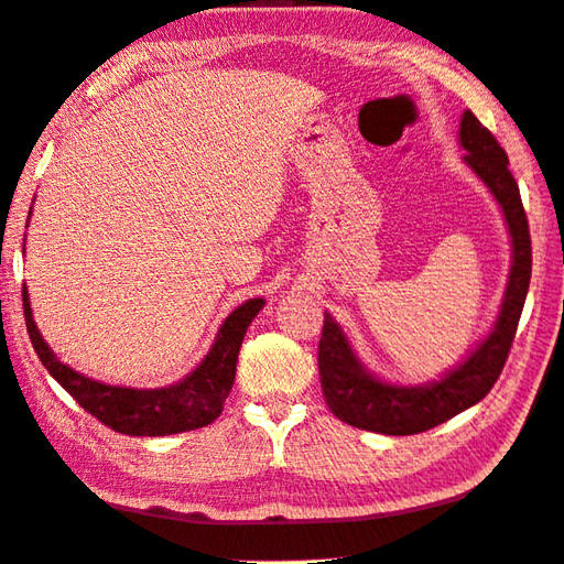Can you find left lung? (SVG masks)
<instances>
[{
	"label": "left lung",
	"instance_id": "obj_1",
	"mask_svg": "<svg viewBox=\"0 0 564 564\" xmlns=\"http://www.w3.org/2000/svg\"><path fill=\"white\" fill-rule=\"evenodd\" d=\"M460 145L466 150L464 160L498 199L513 239V269H510L498 323L486 343L442 382L429 387H392L365 372L340 325L325 313L321 345H317V372H321L327 409L345 424L389 436L422 434L480 402L503 372L532 273L528 217L518 182L508 170L506 150L470 110L460 118Z\"/></svg>",
	"mask_w": 564,
	"mask_h": 564
}]
</instances>
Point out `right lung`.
I'll use <instances>...</instances> for the list:
<instances>
[{"instance_id": "add662e5", "label": "right lung", "mask_w": 564, "mask_h": 564, "mask_svg": "<svg viewBox=\"0 0 564 564\" xmlns=\"http://www.w3.org/2000/svg\"><path fill=\"white\" fill-rule=\"evenodd\" d=\"M26 330L39 355L41 365L48 375L76 399V402L94 414L98 422L110 426L112 432L128 436H167L180 432H192L212 424L221 414L224 402L231 392L234 377H237L239 350L247 335V327L263 308L261 299L239 305L217 335V343L204 357V362L187 380L165 389H128L100 384L90 377L78 375L68 365L58 362L48 345L41 340L29 308L26 285L22 289Z\"/></svg>"}]
</instances>
